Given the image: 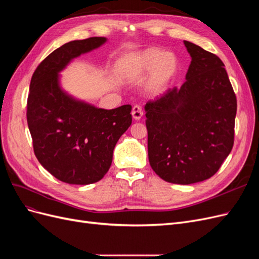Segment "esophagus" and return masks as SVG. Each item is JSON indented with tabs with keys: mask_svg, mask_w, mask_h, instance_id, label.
I'll use <instances>...</instances> for the list:
<instances>
[{
	"mask_svg": "<svg viewBox=\"0 0 259 259\" xmlns=\"http://www.w3.org/2000/svg\"><path fill=\"white\" fill-rule=\"evenodd\" d=\"M143 114H144V112H143L142 107L138 106V105L133 107V109H132V115H133V117H134V119H135L136 121L142 119Z\"/></svg>",
	"mask_w": 259,
	"mask_h": 259,
	"instance_id": "esophagus-1",
	"label": "esophagus"
}]
</instances>
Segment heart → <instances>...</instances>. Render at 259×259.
Segmentation results:
<instances>
[{"mask_svg": "<svg viewBox=\"0 0 259 259\" xmlns=\"http://www.w3.org/2000/svg\"><path fill=\"white\" fill-rule=\"evenodd\" d=\"M116 68L119 74L126 80L137 79L151 71L149 88L152 92H158L175 79L179 61L173 53L149 48L125 55L117 61Z\"/></svg>", "mask_w": 259, "mask_h": 259, "instance_id": "b5f03b06", "label": "heart"}]
</instances>
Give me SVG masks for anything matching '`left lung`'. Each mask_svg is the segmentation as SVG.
I'll use <instances>...</instances> for the list:
<instances>
[{"label": "left lung", "mask_w": 259, "mask_h": 259, "mask_svg": "<svg viewBox=\"0 0 259 259\" xmlns=\"http://www.w3.org/2000/svg\"><path fill=\"white\" fill-rule=\"evenodd\" d=\"M184 44L191 56L186 82L145 110L152 169L167 183L190 185L210 178L231 152L237 97L221 58Z\"/></svg>", "instance_id": "1"}]
</instances>
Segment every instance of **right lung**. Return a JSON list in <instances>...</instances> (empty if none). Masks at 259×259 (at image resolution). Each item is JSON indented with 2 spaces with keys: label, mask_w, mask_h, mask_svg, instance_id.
<instances>
[{
  "label": "right lung",
  "mask_w": 259,
  "mask_h": 259,
  "mask_svg": "<svg viewBox=\"0 0 259 259\" xmlns=\"http://www.w3.org/2000/svg\"><path fill=\"white\" fill-rule=\"evenodd\" d=\"M106 37L66 43L37 66L30 82L27 121L34 154L61 182L97 183L109 170L117 140L132 124V106L106 110L61 89L59 72L72 59L98 49Z\"/></svg>",
  "instance_id": "add662e5"
}]
</instances>
